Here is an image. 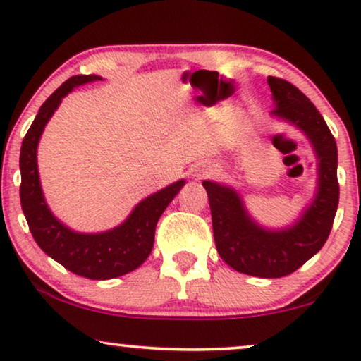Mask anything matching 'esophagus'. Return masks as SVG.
Here are the masks:
<instances>
[{
	"label": "esophagus",
	"mask_w": 361,
	"mask_h": 361,
	"mask_svg": "<svg viewBox=\"0 0 361 361\" xmlns=\"http://www.w3.org/2000/svg\"><path fill=\"white\" fill-rule=\"evenodd\" d=\"M212 174H215L214 166L200 164L199 167H195L194 172H192V177H194V179H205V177H209Z\"/></svg>",
	"instance_id": "obj_1"
}]
</instances>
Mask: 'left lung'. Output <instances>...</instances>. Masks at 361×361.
Here are the masks:
<instances>
[{"label": "left lung", "mask_w": 361, "mask_h": 361, "mask_svg": "<svg viewBox=\"0 0 361 361\" xmlns=\"http://www.w3.org/2000/svg\"><path fill=\"white\" fill-rule=\"evenodd\" d=\"M274 110L271 115L300 130L317 159L314 199L293 225L264 228L246 210L233 187L204 180L210 202L216 251L230 268L258 278H283L299 269L327 241L338 207L337 145L314 103L278 77H268Z\"/></svg>", "instance_id": "obj_1"}]
</instances>
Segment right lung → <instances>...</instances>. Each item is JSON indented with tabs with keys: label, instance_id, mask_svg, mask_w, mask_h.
Here are the masks:
<instances>
[{
	"label": "right lung",
	"instance_id": "right-lung-1",
	"mask_svg": "<svg viewBox=\"0 0 361 361\" xmlns=\"http://www.w3.org/2000/svg\"><path fill=\"white\" fill-rule=\"evenodd\" d=\"M102 80L98 75H75L63 82L39 108L26 133L19 156L21 169V207L29 230L44 253L61 263L73 274L88 279H113L131 273L145 263L154 245L156 225L185 180L157 190L137 204L128 219L115 228L100 233H78L63 225L49 209L44 199L37 171V146L54 111L75 87Z\"/></svg>",
	"mask_w": 361,
	"mask_h": 361
}]
</instances>
